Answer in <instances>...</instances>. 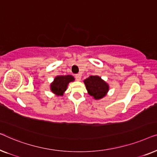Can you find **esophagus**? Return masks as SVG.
<instances>
[{
	"label": "esophagus",
	"instance_id": "esophagus-1",
	"mask_svg": "<svg viewBox=\"0 0 157 157\" xmlns=\"http://www.w3.org/2000/svg\"><path fill=\"white\" fill-rule=\"evenodd\" d=\"M75 78H76V79L78 81H80L81 80V75L79 74H76L75 76Z\"/></svg>",
	"mask_w": 157,
	"mask_h": 157
}]
</instances>
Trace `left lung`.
I'll return each mask as SVG.
<instances>
[{
    "mask_svg": "<svg viewBox=\"0 0 157 157\" xmlns=\"http://www.w3.org/2000/svg\"><path fill=\"white\" fill-rule=\"evenodd\" d=\"M84 82L88 93L96 100L105 97L109 90L107 84L98 76H90L85 79Z\"/></svg>",
    "mask_w": 157,
    "mask_h": 157,
    "instance_id": "1",
    "label": "left lung"
}]
</instances>
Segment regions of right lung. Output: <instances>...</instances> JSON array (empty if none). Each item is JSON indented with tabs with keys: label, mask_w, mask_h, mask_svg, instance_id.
<instances>
[{
	"label": "right lung",
	"mask_w": 157,
	"mask_h": 157,
	"mask_svg": "<svg viewBox=\"0 0 157 157\" xmlns=\"http://www.w3.org/2000/svg\"><path fill=\"white\" fill-rule=\"evenodd\" d=\"M74 79V78L72 75L56 77L50 86L52 92L56 94L57 95H63V93L67 89L68 83L70 82H72Z\"/></svg>",
	"instance_id": "add662e5"
}]
</instances>
